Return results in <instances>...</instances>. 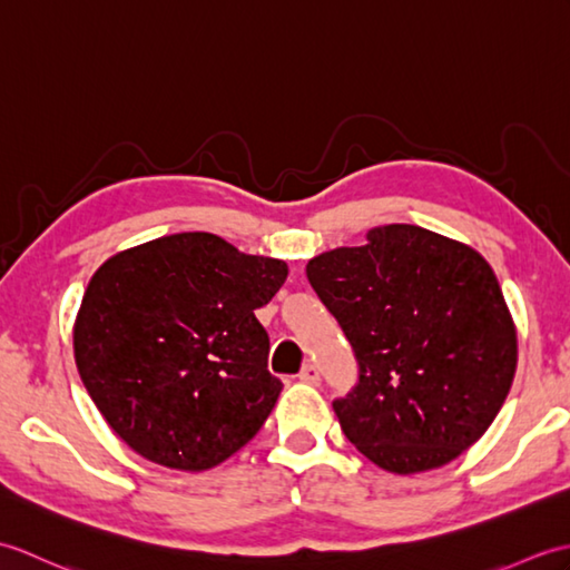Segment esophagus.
Segmentation results:
<instances>
[{"instance_id": "esophagus-1", "label": "esophagus", "mask_w": 570, "mask_h": 570, "mask_svg": "<svg viewBox=\"0 0 570 570\" xmlns=\"http://www.w3.org/2000/svg\"><path fill=\"white\" fill-rule=\"evenodd\" d=\"M298 377L304 380L306 384H318L321 382V370L316 365H306L304 370H301Z\"/></svg>"}]
</instances>
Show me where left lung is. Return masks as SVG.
<instances>
[{
    "instance_id": "left-lung-1",
    "label": "left lung",
    "mask_w": 570,
    "mask_h": 570,
    "mask_svg": "<svg viewBox=\"0 0 570 570\" xmlns=\"http://www.w3.org/2000/svg\"><path fill=\"white\" fill-rule=\"evenodd\" d=\"M306 276L355 350L360 380L333 409L362 455L411 475L490 429L517 372V325L480 252L382 225L367 245L313 257Z\"/></svg>"
}]
</instances>
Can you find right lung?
<instances>
[{"label":"right lung","instance_id":"1","mask_svg":"<svg viewBox=\"0 0 570 570\" xmlns=\"http://www.w3.org/2000/svg\"><path fill=\"white\" fill-rule=\"evenodd\" d=\"M288 276L210 233L117 252L72 325L80 380L110 429L156 465L200 472L254 439L282 392L254 311Z\"/></svg>","mask_w":570,"mask_h":570}]
</instances>
